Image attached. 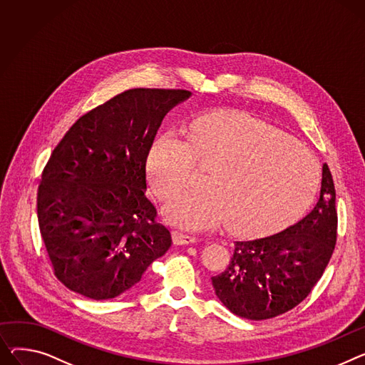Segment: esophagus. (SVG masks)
Masks as SVG:
<instances>
[{
  "label": "esophagus",
  "mask_w": 365,
  "mask_h": 365,
  "mask_svg": "<svg viewBox=\"0 0 365 365\" xmlns=\"http://www.w3.org/2000/svg\"><path fill=\"white\" fill-rule=\"evenodd\" d=\"M173 242L176 245H189V244H193V242H197V237L176 230L173 232Z\"/></svg>",
  "instance_id": "esophagus-1"
}]
</instances>
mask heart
I'll list each match as a JSON object with an SVG mask.
<instances>
[{"mask_svg":"<svg viewBox=\"0 0 365 365\" xmlns=\"http://www.w3.org/2000/svg\"><path fill=\"white\" fill-rule=\"evenodd\" d=\"M211 165L204 187L167 208L172 223L192 230L226 222L229 230L257 235L279 229L312 201L320 167L305 145L242 113H214L185 130L160 136L147 172L155 195L170 201L187 187L193 167Z\"/></svg>","mask_w":365,"mask_h":365,"instance_id":"heart-1","label":"heart"}]
</instances>
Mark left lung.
Listing matches in <instances>:
<instances>
[{"instance_id":"8db88e82","label":"left lung","mask_w":365,"mask_h":365,"mask_svg":"<svg viewBox=\"0 0 365 365\" xmlns=\"http://www.w3.org/2000/svg\"><path fill=\"white\" fill-rule=\"evenodd\" d=\"M336 237V190L323 164L320 198L311 212L280 233L235 242L229 265L211 277L215 295L242 319L277 317L301 304L322 279Z\"/></svg>"}]
</instances>
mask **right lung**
<instances>
[{
  "mask_svg": "<svg viewBox=\"0 0 365 365\" xmlns=\"http://www.w3.org/2000/svg\"><path fill=\"white\" fill-rule=\"evenodd\" d=\"M190 95L125 91L83 114L54 148L38 187V222L54 274L73 292L115 298L172 247L145 197L147 158L164 115Z\"/></svg>",
  "mask_w": 365,
  "mask_h": 365,
  "instance_id": "obj_1",
  "label": "right lung"
}]
</instances>
